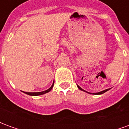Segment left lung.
<instances>
[{
    "label": "left lung",
    "instance_id": "8db88e82",
    "mask_svg": "<svg viewBox=\"0 0 129 129\" xmlns=\"http://www.w3.org/2000/svg\"><path fill=\"white\" fill-rule=\"evenodd\" d=\"M77 87H78V88L79 90H82V91H84V92H88V93H89V94H92V95H102V94H103V93H104V92H106V91H108V90H110V88H108V89H106V90H102V91H101V92H87V91H86V90H84L82 89L81 87L79 86H78L77 84Z\"/></svg>",
    "mask_w": 129,
    "mask_h": 129
}]
</instances>
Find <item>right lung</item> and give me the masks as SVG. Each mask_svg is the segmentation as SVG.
I'll return each instance as SVG.
<instances>
[{"label": "right lung", "instance_id": "1", "mask_svg": "<svg viewBox=\"0 0 129 129\" xmlns=\"http://www.w3.org/2000/svg\"><path fill=\"white\" fill-rule=\"evenodd\" d=\"M54 81H53V84H52V85L51 86V87L50 88H48V90H44V91H42V92H24V91H23V92H24V93H25V94H27V95H31V96H38V95H43V94H45V93H47V92H50L51 90H52V88H53L54 86Z\"/></svg>", "mask_w": 129, "mask_h": 129}]
</instances>
